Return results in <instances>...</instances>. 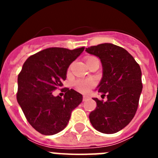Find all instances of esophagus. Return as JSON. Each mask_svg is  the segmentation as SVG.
I'll return each instance as SVG.
<instances>
[{
	"label": "esophagus",
	"mask_w": 158,
	"mask_h": 158,
	"mask_svg": "<svg viewBox=\"0 0 158 158\" xmlns=\"http://www.w3.org/2000/svg\"><path fill=\"white\" fill-rule=\"evenodd\" d=\"M89 98V97L88 96H83V101H85V100H87Z\"/></svg>",
	"instance_id": "1"
}]
</instances>
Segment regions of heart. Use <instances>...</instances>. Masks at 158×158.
<instances>
[{
  "label": "heart",
  "instance_id": "obj_1",
  "mask_svg": "<svg viewBox=\"0 0 158 158\" xmlns=\"http://www.w3.org/2000/svg\"><path fill=\"white\" fill-rule=\"evenodd\" d=\"M96 85V81L93 79L88 80H78L74 82V86L77 91L81 93H86L89 92V90Z\"/></svg>",
  "mask_w": 158,
  "mask_h": 158
}]
</instances>
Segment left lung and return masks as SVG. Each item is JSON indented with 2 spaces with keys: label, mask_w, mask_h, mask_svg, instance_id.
<instances>
[{
  "label": "left lung",
  "mask_w": 158,
  "mask_h": 158,
  "mask_svg": "<svg viewBox=\"0 0 158 158\" xmlns=\"http://www.w3.org/2000/svg\"><path fill=\"white\" fill-rule=\"evenodd\" d=\"M100 58L103 76L97 90L107 100L96 102L89 119L96 131L114 134L130 123L136 113L142 90V71L125 49L112 43H102L85 49Z\"/></svg>",
  "instance_id": "obj_1"
}]
</instances>
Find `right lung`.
<instances>
[{
  "label": "right lung",
  "instance_id": "right-lung-1",
  "mask_svg": "<svg viewBox=\"0 0 158 158\" xmlns=\"http://www.w3.org/2000/svg\"><path fill=\"white\" fill-rule=\"evenodd\" d=\"M84 49L51 47L29 57L23 65L16 98L28 123L40 133L53 135L62 131L73 110L82 102V95L73 89H67L64 99L52 92L63 85L68 68Z\"/></svg>",
  "mask_w": 158,
  "mask_h": 158
}]
</instances>
